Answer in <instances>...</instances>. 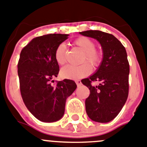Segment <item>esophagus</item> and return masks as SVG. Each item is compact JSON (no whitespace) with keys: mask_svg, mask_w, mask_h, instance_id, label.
I'll return each mask as SVG.
<instances>
[{"mask_svg":"<svg viewBox=\"0 0 147 147\" xmlns=\"http://www.w3.org/2000/svg\"><path fill=\"white\" fill-rule=\"evenodd\" d=\"M75 83H76V84H77V86H81V84H82L81 81H80V80H75Z\"/></svg>","mask_w":147,"mask_h":147,"instance_id":"obj_1","label":"esophagus"}]
</instances>
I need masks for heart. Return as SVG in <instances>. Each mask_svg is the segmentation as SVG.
Wrapping results in <instances>:
<instances>
[{
	"label": "heart",
	"mask_w": 147,
	"mask_h": 147,
	"mask_svg": "<svg viewBox=\"0 0 147 147\" xmlns=\"http://www.w3.org/2000/svg\"><path fill=\"white\" fill-rule=\"evenodd\" d=\"M74 45L83 52L81 62H84L79 66L67 65L61 70V75L67 79L82 78L89 75L92 72V67L87 63L88 61L93 67L96 68L100 65L102 59V54L96 49L95 42L86 36H80L74 41ZM55 59L59 65H63L67 61V50L64 44L57 46L55 51Z\"/></svg>",
	"instance_id": "obj_1"
}]
</instances>
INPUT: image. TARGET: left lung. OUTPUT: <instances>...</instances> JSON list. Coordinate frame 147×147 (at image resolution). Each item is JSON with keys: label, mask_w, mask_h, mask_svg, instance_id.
Returning <instances> with one entry per match:
<instances>
[{"label": "left lung", "mask_w": 147, "mask_h": 147, "mask_svg": "<svg viewBox=\"0 0 147 147\" xmlns=\"http://www.w3.org/2000/svg\"><path fill=\"white\" fill-rule=\"evenodd\" d=\"M80 34L96 39L103 52L102 61L96 72L81 80L90 90L86 100V111L93 121L109 122L121 111L129 93V65L126 50L111 34L93 30ZM95 82L99 84L94 85Z\"/></svg>", "instance_id": "1"}]
</instances>
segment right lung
<instances>
[{
	"label": "right lung",
	"mask_w": 147,
	"mask_h": 147,
	"mask_svg": "<svg viewBox=\"0 0 147 147\" xmlns=\"http://www.w3.org/2000/svg\"><path fill=\"white\" fill-rule=\"evenodd\" d=\"M68 34H51L33 39L21 51L18 64L21 96L28 111L39 121L53 122L62 118L66 100L77 88L64 79L53 83L59 66L55 59L59 45Z\"/></svg>",
	"instance_id": "add662e5"
}]
</instances>
